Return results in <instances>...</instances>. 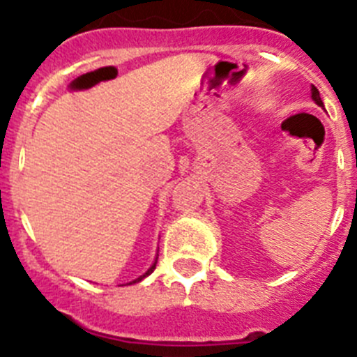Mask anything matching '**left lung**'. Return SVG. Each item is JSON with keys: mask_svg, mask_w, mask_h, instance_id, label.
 I'll return each instance as SVG.
<instances>
[{"mask_svg": "<svg viewBox=\"0 0 357 357\" xmlns=\"http://www.w3.org/2000/svg\"><path fill=\"white\" fill-rule=\"evenodd\" d=\"M311 98L316 102V105H320V107H324V102H321L320 98V91L314 88V86H311Z\"/></svg>", "mask_w": 357, "mask_h": 357, "instance_id": "8db88e82", "label": "left lung"}]
</instances>
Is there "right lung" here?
I'll return each instance as SVG.
<instances>
[{
	"mask_svg": "<svg viewBox=\"0 0 357 357\" xmlns=\"http://www.w3.org/2000/svg\"><path fill=\"white\" fill-rule=\"evenodd\" d=\"M156 262H158V257H156V259H154V262H153V264H151V268H149V269H147V271H145V273H144V275H140V277L136 278V280L129 282V286H131V284H136V282H140V280H144V278H145V277H149V275H151V273H153V271H154V269H156Z\"/></svg>",
	"mask_w": 357,
	"mask_h": 357,
	"instance_id": "right-lung-1",
	"label": "right lung"
}]
</instances>
